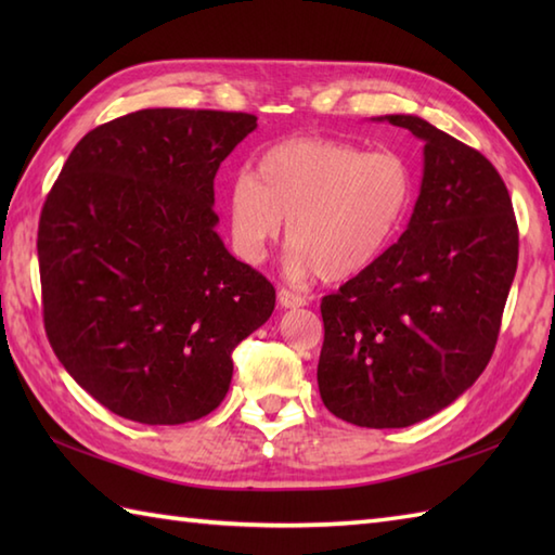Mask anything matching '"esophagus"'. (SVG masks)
Segmentation results:
<instances>
[{"label":"esophagus","instance_id":"esophagus-1","mask_svg":"<svg viewBox=\"0 0 555 555\" xmlns=\"http://www.w3.org/2000/svg\"><path fill=\"white\" fill-rule=\"evenodd\" d=\"M279 302H281V308L296 310V308H302V305H308V298L298 296V293H293L288 288H281L279 291Z\"/></svg>","mask_w":555,"mask_h":555}]
</instances>
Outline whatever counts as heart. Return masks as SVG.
Returning a JSON list of instances; mask_svg holds the SVG:
<instances>
[{"instance_id": "b5f03b06", "label": "heart", "mask_w": 555, "mask_h": 555, "mask_svg": "<svg viewBox=\"0 0 555 555\" xmlns=\"http://www.w3.org/2000/svg\"><path fill=\"white\" fill-rule=\"evenodd\" d=\"M415 199V169L393 150L364 152L326 138L267 147L253 173L229 188L233 250L259 264L286 223L291 264L340 281L370 269L403 231Z\"/></svg>"}]
</instances>
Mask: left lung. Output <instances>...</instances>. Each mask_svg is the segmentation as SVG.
<instances>
[{
    "instance_id": "obj_1",
    "label": "left lung",
    "mask_w": 555,
    "mask_h": 555,
    "mask_svg": "<svg viewBox=\"0 0 555 555\" xmlns=\"http://www.w3.org/2000/svg\"><path fill=\"white\" fill-rule=\"evenodd\" d=\"M424 143L408 229L322 300L317 384L328 412L400 429L473 386L496 348L517 269L513 203L493 164L412 114L376 116Z\"/></svg>"
}]
</instances>
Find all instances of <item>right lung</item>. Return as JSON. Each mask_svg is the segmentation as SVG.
Instances as JSON below:
<instances>
[{"label":"right lung","instance_id":"add662e5","mask_svg":"<svg viewBox=\"0 0 555 555\" xmlns=\"http://www.w3.org/2000/svg\"><path fill=\"white\" fill-rule=\"evenodd\" d=\"M257 116L140 109L70 152L38 229L44 332L114 415L185 424L229 393L231 352L276 291L217 233L215 176Z\"/></svg>","mask_w":555,"mask_h":555}]
</instances>
